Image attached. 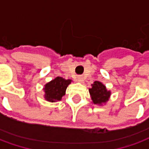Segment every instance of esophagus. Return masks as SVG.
Here are the masks:
<instances>
[{
  "mask_svg": "<svg viewBox=\"0 0 149 149\" xmlns=\"http://www.w3.org/2000/svg\"><path fill=\"white\" fill-rule=\"evenodd\" d=\"M77 81L78 82H80V83H84V78L82 77H78Z\"/></svg>",
  "mask_w": 149,
  "mask_h": 149,
  "instance_id": "34e87169",
  "label": "esophagus"
}]
</instances>
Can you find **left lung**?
I'll return each mask as SVG.
<instances>
[{
	"label": "left lung",
	"mask_w": 149,
	"mask_h": 149,
	"mask_svg": "<svg viewBox=\"0 0 149 149\" xmlns=\"http://www.w3.org/2000/svg\"><path fill=\"white\" fill-rule=\"evenodd\" d=\"M92 103L102 106L109 101L111 97V91L107 89L106 86L100 81H94L88 88Z\"/></svg>",
	"instance_id": "left-lung-1"
}]
</instances>
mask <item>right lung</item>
<instances>
[{
    "mask_svg": "<svg viewBox=\"0 0 149 149\" xmlns=\"http://www.w3.org/2000/svg\"><path fill=\"white\" fill-rule=\"evenodd\" d=\"M72 81L70 79L66 80L61 77H56L48 82L43 88L45 100L52 103L61 100L62 97L65 95L67 87L71 84Z\"/></svg>",
    "mask_w": 149,
    "mask_h": 149,
    "instance_id": "1",
    "label": "right lung"
}]
</instances>
